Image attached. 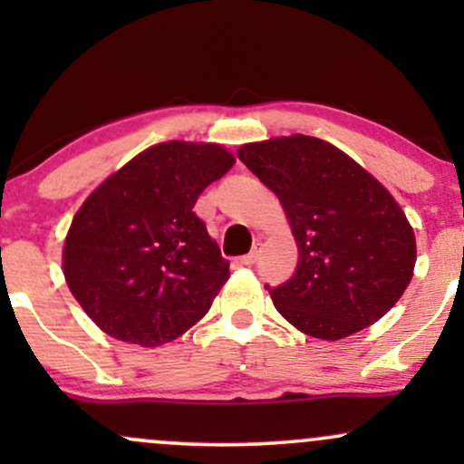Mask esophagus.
Wrapping results in <instances>:
<instances>
[{"label": "esophagus", "instance_id": "34e87169", "mask_svg": "<svg viewBox=\"0 0 464 464\" xmlns=\"http://www.w3.org/2000/svg\"><path fill=\"white\" fill-rule=\"evenodd\" d=\"M255 262H257V250H250L248 255L239 257V264H242V266H253Z\"/></svg>", "mask_w": 464, "mask_h": 464}]
</instances>
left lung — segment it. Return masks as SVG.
<instances>
[{
	"label": "left lung",
	"instance_id": "left-lung-1",
	"mask_svg": "<svg viewBox=\"0 0 464 464\" xmlns=\"http://www.w3.org/2000/svg\"><path fill=\"white\" fill-rule=\"evenodd\" d=\"M237 157L279 198L299 246L292 279L268 287L276 312L321 340L380 321L417 262L414 231L391 191L340 148L299 132L244 143Z\"/></svg>",
	"mask_w": 464,
	"mask_h": 464
}]
</instances>
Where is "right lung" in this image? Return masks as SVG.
I'll list each match as a JSON object with an SVG mask.
<instances>
[{
	"label": "right lung",
	"mask_w": 464,
	"mask_h": 464,
	"mask_svg": "<svg viewBox=\"0 0 464 464\" xmlns=\"http://www.w3.org/2000/svg\"><path fill=\"white\" fill-rule=\"evenodd\" d=\"M233 163L220 143L163 141L80 205L63 246V275L104 334L159 347L209 312L231 273L194 205Z\"/></svg>",
	"instance_id": "add662e5"
}]
</instances>
